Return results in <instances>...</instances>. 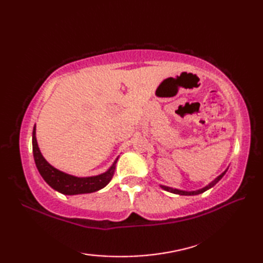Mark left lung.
Instances as JSON below:
<instances>
[{
	"label": "left lung",
	"instance_id": "1",
	"mask_svg": "<svg viewBox=\"0 0 263 263\" xmlns=\"http://www.w3.org/2000/svg\"><path fill=\"white\" fill-rule=\"evenodd\" d=\"M227 172V170L222 173V174H220L219 176H218L216 180H214L212 181L211 183H209L208 185L206 186H204L203 189H200V190H198V191H182V190H177V189H173V187H168V186H164V185H160L161 187H163L164 190H166V191H168V192H172V193H175V194H181V195H195V194H200V193H203V192H205L206 190H209V189H211L212 186H215L216 184L219 182L221 178H222V176L225 175V173Z\"/></svg>",
	"mask_w": 263,
	"mask_h": 263
}]
</instances>
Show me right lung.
Returning <instances> with one entry per match:
<instances>
[{"instance_id":"right-lung-1","label":"right lung","mask_w":263,"mask_h":263,"mask_svg":"<svg viewBox=\"0 0 263 263\" xmlns=\"http://www.w3.org/2000/svg\"><path fill=\"white\" fill-rule=\"evenodd\" d=\"M32 153L39 174L42 175V177L45 180V182L49 186L57 190L60 193L66 195L91 193L105 187L114 176L115 166L117 163V159H115L113 165L109 167V170L107 172H105L103 174L97 176L77 177L69 175L66 174V173L54 168V167L52 165H49L46 159L43 157L36 140V126H33L32 131Z\"/></svg>"}]
</instances>
